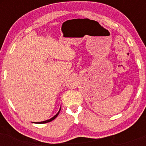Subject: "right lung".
<instances>
[{"instance_id": "add662e5", "label": "right lung", "mask_w": 146, "mask_h": 146, "mask_svg": "<svg viewBox=\"0 0 146 146\" xmlns=\"http://www.w3.org/2000/svg\"><path fill=\"white\" fill-rule=\"evenodd\" d=\"M60 109H61V108H60ZM60 110L59 111H58V113L56 114V115H55L54 117H52V118H51L50 119H48V120H46V121H41V122H37V123H48V122H50V121H53V119H55L57 117H58V115H59V113H60Z\"/></svg>"}]
</instances>
